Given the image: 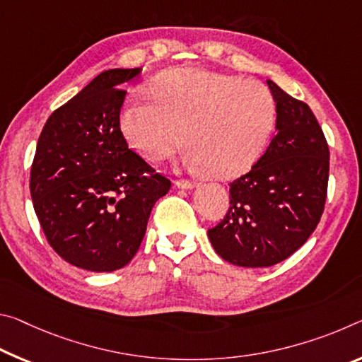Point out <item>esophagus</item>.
I'll return each mask as SVG.
<instances>
[{
    "label": "esophagus",
    "instance_id": "1",
    "mask_svg": "<svg viewBox=\"0 0 362 362\" xmlns=\"http://www.w3.org/2000/svg\"><path fill=\"white\" fill-rule=\"evenodd\" d=\"M174 187L180 188V190H192V188H194V183L190 180H175Z\"/></svg>",
    "mask_w": 362,
    "mask_h": 362
}]
</instances>
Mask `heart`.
<instances>
[{
    "instance_id": "1",
    "label": "heart",
    "mask_w": 362,
    "mask_h": 362,
    "mask_svg": "<svg viewBox=\"0 0 362 362\" xmlns=\"http://www.w3.org/2000/svg\"><path fill=\"white\" fill-rule=\"evenodd\" d=\"M153 101H130L120 130L143 158L160 160L185 140L183 164L235 179L256 164L275 127L271 91L253 78L202 67H174L153 80Z\"/></svg>"
}]
</instances>
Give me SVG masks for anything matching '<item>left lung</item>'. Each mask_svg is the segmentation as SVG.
I'll list each match as a JSON object with an SVG mask.
<instances>
[{
	"instance_id": "1",
	"label": "left lung",
	"mask_w": 362,
	"mask_h": 362,
	"mask_svg": "<svg viewBox=\"0 0 362 362\" xmlns=\"http://www.w3.org/2000/svg\"><path fill=\"white\" fill-rule=\"evenodd\" d=\"M275 136L259 160L230 183L223 221L208 230L223 261L269 267L306 243L322 216L329 182V146L306 103L272 80Z\"/></svg>"
}]
</instances>
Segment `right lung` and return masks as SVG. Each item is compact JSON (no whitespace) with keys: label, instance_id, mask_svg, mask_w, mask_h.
Returning <instances> with one entry per match:
<instances>
[{"label":"right lung","instance_id":"obj_1","mask_svg":"<svg viewBox=\"0 0 362 362\" xmlns=\"http://www.w3.org/2000/svg\"><path fill=\"white\" fill-rule=\"evenodd\" d=\"M140 72H101L51 114L37 143L30 194L40 226L62 259L90 272L127 266L170 188L120 132L122 85Z\"/></svg>","mask_w":362,"mask_h":362}]
</instances>
